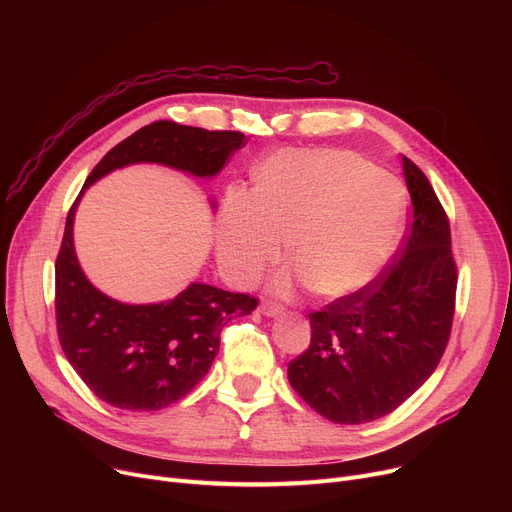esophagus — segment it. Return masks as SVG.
Returning a JSON list of instances; mask_svg holds the SVG:
<instances>
[{
	"label": "esophagus",
	"mask_w": 512,
	"mask_h": 512,
	"mask_svg": "<svg viewBox=\"0 0 512 512\" xmlns=\"http://www.w3.org/2000/svg\"><path fill=\"white\" fill-rule=\"evenodd\" d=\"M259 311L265 315V317H278L282 313V307L280 305H274V303H263L259 307Z\"/></svg>",
	"instance_id": "esophagus-1"
}]
</instances>
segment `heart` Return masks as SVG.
I'll return each mask as SVG.
<instances>
[{
    "label": "heart",
    "instance_id": "b5f03b06",
    "mask_svg": "<svg viewBox=\"0 0 512 512\" xmlns=\"http://www.w3.org/2000/svg\"><path fill=\"white\" fill-rule=\"evenodd\" d=\"M407 218L396 176L344 149H280L253 170V193L232 188L222 207L218 259L234 282L255 280L282 253V294L307 284L321 299L367 288L390 261Z\"/></svg>",
    "mask_w": 512,
    "mask_h": 512
}]
</instances>
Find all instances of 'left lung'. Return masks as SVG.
Instances as JSON below:
<instances>
[{
  "label": "left lung",
  "mask_w": 512,
  "mask_h": 512,
  "mask_svg": "<svg viewBox=\"0 0 512 512\" xmlns=\"http://www.w3.org/2000/svg\"><path fill=\"white\" fill-rule=\"evenodd\" d=\"M411 224L394 263L353 297L309 313L311 344L288 382L334 423L359 425L400 407L432 375L448 344L456 265L450 224L427 176L402 157Z\"/></svg>",
  "instance_id": "8db88e82"
}]
</instances>
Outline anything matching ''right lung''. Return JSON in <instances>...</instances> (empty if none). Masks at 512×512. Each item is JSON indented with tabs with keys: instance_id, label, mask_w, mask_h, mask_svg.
Listing matches in <instances>:
<instances>
[{
	"instance_id": "1",
	"label": "right lung",
	"mask_w": 512,
	"mask_h": 512,
	"mask_svg": "<svg viewBox=\"0 0 512 512\" xmlns=\"http://www.w3.org/2000/svg\"><path fill=\"white\" fill-rule=\"evenodd\" d=\"M242 145V132L153 122L105 153L70 207L56 261L58 336L80 380L107 405L159 411L186 396L218 355L222 328L249 315L257 299L203 282L161 303L130 305L107 297L85 276L74 251L78 201L91 184L132 164H159L209 180ZM209 205L218 207L213 199Z\"/></svg>"
}]
</instances>
